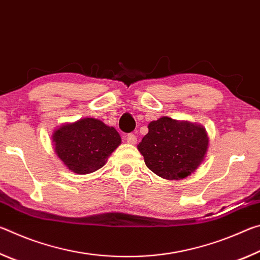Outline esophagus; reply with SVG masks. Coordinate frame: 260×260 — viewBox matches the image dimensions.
<instances>
[{"label":"esophagus","mask_w":260,"mask_h":260,"mask_svg":"<svg viewBox=\"0 0 260 260\" xmlns=\"http://www.w3.org/2000/svg\"><path fill=\"white\" fill-rule=\"evenodd\" d=\"M126 141L131 144H136V142H138V138H136L135 134L129 133V134L126 135Z\"/></svg>","instance_id":"1"}]
</instances>
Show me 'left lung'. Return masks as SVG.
Masks as SVG:
<instances>
[{"label":"left lung","mask_w":260,"mask_h":260,"mask_svg":"<svg viewBox=\"0 0 260 260\" xmlns=\"http://www.w3.org/2000/svg\"><path fill=\"white\" fill-rule=\"evenodd\" d=\"M138 149L149 170L167 180L187 178L204 160L209 138L202 125L161 117L148 125Z\"/></svg>","instance_id":"obj_1"}]
</instances>
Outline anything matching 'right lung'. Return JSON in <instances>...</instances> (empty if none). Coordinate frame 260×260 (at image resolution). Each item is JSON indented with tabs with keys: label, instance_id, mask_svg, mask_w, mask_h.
Masks as SVG:
<instances>
[{
	"label": "right lung",
	"instance_id": "right-lung-1",
	"mask_svg": "<svg viewBox=\"0 0 260 260\" xmlns=\"http://www.w3.org/2000/svg\"><path fill=\"white\" fill-rule=\"evenodd\" d=\"M52 142L57 156L69 170L88 174L104 166L108 157L120 146L121 139L113 127L95 118H83L55 129Z\"/></svg>",
	"mask_w": 260,
	"mask_h": 260
}]
</instances>
